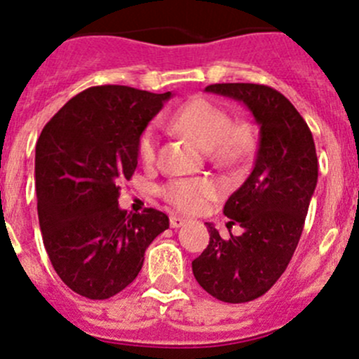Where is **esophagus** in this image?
Returning a JSON list of instances; mask_svg holds the SVG:
<instances>
[{
	"label": "esophagus",
	"mask_w": 359,
	"mask_h": 359,
	"mask_svg": "<svg viewBox=\"0 0 359 359\" xmlns=\"http://www.w3.org/2000/svg\"><path fill=\"white\" fill-rule=\"evenodd\" d=\"M184 222H186V219L180 217V215H172V217H170V226H172V228H180Z\"/></svg>",
	"instance_id": "obj_1"
}]
</instances>
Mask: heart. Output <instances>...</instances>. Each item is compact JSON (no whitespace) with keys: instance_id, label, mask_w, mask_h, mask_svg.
I'll list each match as a JSON object with an SVG mask.
<instances>
[{"instance_id":"heart-1","label":"heart","mask_w":359,"mask_h":359,"mask_svg":"<svg viewBox=\"0 0 359 359\" xmlns=\"http://www.w3.org/2000/svg\"><path fill=\"white\" fill-rule=\"evenodd\" d=\"M172 128L186 135L198 147L210 151L212 159L221 165H238L249 159L256 145V133L245 123L233 124L228 110L203 98L184 103L172 117ZM159 138L152 128L144 131L138 142V156L144 165L158 158ZM161 196L177 210L196 214L215 198L217 187L207 179H173L161 187Z\"/></svg>"}]
</instances>
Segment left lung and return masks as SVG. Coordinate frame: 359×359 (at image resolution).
Segmentation results:
<instances>
[{"mask_svg": "<svg viewBox=\"0 0 359 359\" xmlns=\"http://www.w3.org/2000/svg\"><path fill=\"white\" fill-rule=\"evenodd\" d=\"M207 93L238 100L259 126L250 175L228 198L224 215L240 236L210 242L193 261L194 279L217 300L245 304L266 293L293 257L318 184V154L304 117L279 91L261 83H212Z\"/></svg>", "mask_w": 359, "mask_h": 359, "instance_id": "1", "label": "left lung"}]
</instances>
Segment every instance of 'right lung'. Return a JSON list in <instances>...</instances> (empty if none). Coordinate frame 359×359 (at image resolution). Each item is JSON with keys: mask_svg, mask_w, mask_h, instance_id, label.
Returning <instances> with one entry per match:
<instances>
[{"mask_svg": "<svg viewBox=\"0 0 359 359\" xmlns=\"http://www.w3.org/2000/svg\"><path fill=\"white\" fill-rule=\"evenodd\" d=\"M172 93L96 86L41 130L34 156L38 221L55 273L80 297L107 300L137 279L145 249L170 226L156 208H119L138 142Z\"/></svg>", "mask_w": 359, "mask_h": 359, "instance_id": "1", "label": "right lung"}]
</instances>
